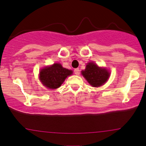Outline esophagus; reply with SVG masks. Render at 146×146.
Instances as JSON below:
<instances>
[{
	"instance_id": "1",
	"label": "esophagus",
	"mask_w": 146,
	"mask_h": 146,
	"mask_svg": "<svg viewBox=\"0 0 146 146\" xmlns=\"http://www.w3.org/2000/svg\"><path fill=\"white\" fill-rule=\"evenodd\" d=\"M74 73L76 75H78L79 73H80V70H79V68H76L74 70Z\"/></svg>"
}]
</instances>
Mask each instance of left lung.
<instances>
[{"label": "left lung", "instance_id": "1", "mask_svg": "<svg viewBox=\"0 0 146 146\" xmlns=\"http://www.w3.org/2000/svg\"><path fill=\"white\" fill-rule=\"evenodd\" d=\"M82 75L92 87H100L110 77V73L105 68H100L92 62L88 63Z\"/></svg>", "mask_w": 146, "mask_h": 146}]
</instances>
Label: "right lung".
I'll list each match as a JSON object with an SVG mask.
<instances>
[{
    "label": "right lung",
    "instance_id": "add662e5",
    "mask_svg": "<svg viewBox=\"0 0 146 146\" xmlns=\"http://www.w3.org/2000/svg\"><path fill=\"white\" fill-rule=\"evenodd\" d=\"M72 73V70L63 68L60 64H54L41 70L39 79L46 88L56 89L59 88L65 79Z\"/></svg>",
    "mask_w": 146,
    "mask_h": 146
}]
</instances>
